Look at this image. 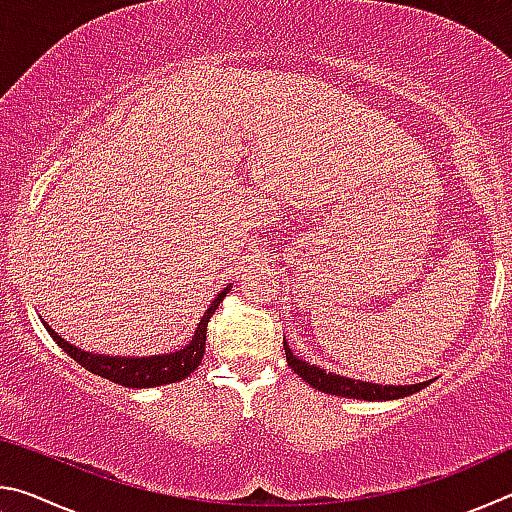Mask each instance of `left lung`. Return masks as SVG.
Instances as JSON below:
<instances>
[{"label": "left lung", "mask_w": 512, "mask_h": 512, "mask_svg": "<svg viewBox=\"0 0 512 512\" xmlns=\"http://www.w3.org/2000/svg\"><path fill=\"white\" fill-rule=\"evenodd\" d=\"M284 352H287V363L291 370L296 372L298 377L307 381L309 386H314L320 393L339 395V397H354V400H366V402H377V400H400V397L413 395L422 391L429 381H422V384H411V386H381V384H370V381H359L350 377L334 375V372H325L323 368L311 366V363L298 359L291 348L284 343Z\"/></svg>", "instance_id": "obj_1"}]
</instances>
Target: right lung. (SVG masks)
I'll list each match as a JSON object with an SVG mask.
<instances>
[{"mask_svg": "<svg viewBox=\"0 0 512 512\" xmlns=\"http://www.w3.org/2000/svg\"><path fill=\"white\" fill-rule=\"evenodd\" d=\"M228 291L230 287H225L219 296L212 300V305L207 307L205 316L196 327L192 341H189L185 348H180L178 352H171V354H153V357H106V354H92V352L79 350L76 345L67 343L65 339H60L45 320H42V323H45L47 332L54 336V341L60 345V348L79 363V366L90 370L92 375L115 381V384L126 386V388H153V386L173 384V381L185 379L192 375L198 366H201L203 354H205L207 323H210L212 314L216 311V307L221 305V300L225 298V293Z\"/></svg>", "mask_w": 512, "mask_h": 512, "instance_id": "1", "label": "right lung"}]
</instances>
